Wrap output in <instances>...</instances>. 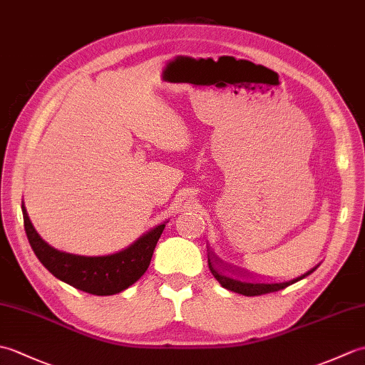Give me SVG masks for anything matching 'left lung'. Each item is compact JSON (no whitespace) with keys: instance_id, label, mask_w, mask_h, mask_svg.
<instances>
[{"instance_id":"8db88e82","label":"left lung","mask_w":365,"mask_h":365,"mask_svg":"<svg viewBox=\"0 0 365 365\" xmlns=\"http://www.w3.org/2000/svg\"><path fill=\"white\" fill-rule=\"evenodd\" d=\"M208 268H210L212 274L215 276L216 281H218L224 287V289L240 293V294H245V297H257V294H265V293H271V292H277V290L285 289V287H289L297 281H299V279L306 277L307 274H311L312 271H315L317 267L311 271H307L306 274H302V276L293 279V281H289V282H263V281H259V279H252L251 276H247V274H240V276L229 274L227 271L216 268L210 257H208Z\"/></svg>"}]
</instances>
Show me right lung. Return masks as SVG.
<instances>
[{
    "mask_svg": "<svg viewBox=\"0 0 365 365\" xmlns=\"http://www.w3.org/2000/svg\"><path fill=\"white\" fill-rule=\"evenodd\" d=\"M26 237L37 259L50 273L75 289L110 297L133 285L150 265L152 255L166 222L145 232L125 250L108 255H78L59 251L37 234L21 202Z\"/></svg>",
    "mask_w": 365,
    "mask_h": 365,
    "instance_id": "add662e5",
    "label": "right lung"
}]
</instances>
